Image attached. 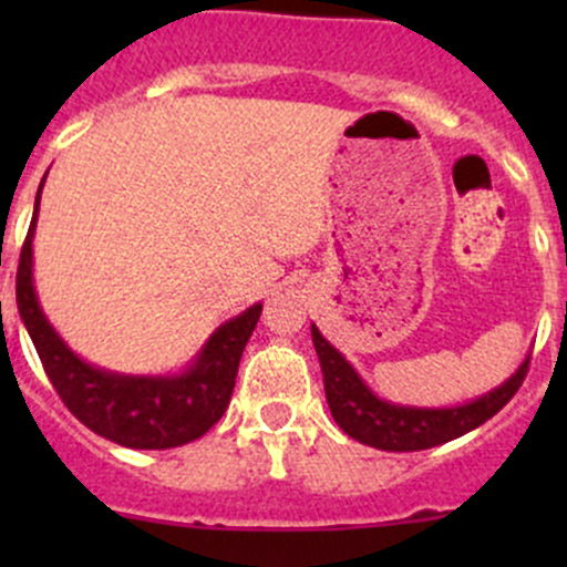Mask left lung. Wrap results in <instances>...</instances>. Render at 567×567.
I'll return each instance as SVG.
<instances>
[{"instance_id":"left-lung-1","label":"left lung","mask_w":567,"mask_h":567,"mask_svg":"<svg viewBox=\"0 0 567 567\" xmlns=\"http://www.w3.org/2000/svg\"><path fill=\"white\" fill-rule=\"evenodd\" d=\"M312 342H316L320 370H323L326 400H329V411L337 425L357 442L386 450V453H414V450L436 447L474 431L518 392L529 368V359H524L522 368L505 384L468 403L422 409V405H400L379 398L353 370V364L320 334L316 323H312Z\"/></svg>"}]
</instances>
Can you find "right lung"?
<instances>
[{
  "instance_id": "obj_1",
  "label": "right lung",
  "mask_w": 567,
  "mask_h": 567,
  "mask_svg": "<svg viewBox=\"0 0 567 567\" xmlns=\"http://www.w3.org/2000/svg\"><path fill=\"white\" fill-rule=\"evenodd\" d=\"M43 183L45 177L40 181L32 225L21 247L16 305L45 375L62 403L90 431L120 447L169 450L208 433L230 403L238 362L255 331L262 305H251L241 316L225 320L181 373L125 375L84 362L43 316L32 282V238H35Z\"/></svg>"
}]
</instances>
